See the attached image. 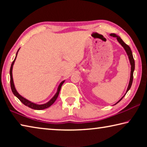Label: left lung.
<instances>
[{"mask_svg":"<svg viewBox=\"0 0 147 147\" xmlns=\"http://www.w3.org/2000/svg\"><path fill=\"white\" fill-rule=\"evenodd\" d=\"M111 36H113L114 38H117V40L118 41V42L121 45V46L123 47L124 49L125 50L126 54H127V55L128 56V59H129V61H130V65H131V71H130V81H129V84H128V88H127V90L126 91V93L128 91V90H130V89L131 86V84H132V82H133V74H134V69H135V61H134V59L133 58V54L132 53H131V49L130 48V47L128 45H127L122 40V39L119 37L117 35L115 34H110ZM125 94L122 97L120 100H119L117 102L116 104H117L118 102H119L124 97V96H125Z\"/></svg>","mask_w":147,"mask_h":147,"instance_id":"left-lung-1","label":"left lung"}]
</instances>
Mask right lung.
Returning <instances> with one entry per match:
<instances>
[{"mask_svg": "<svg viewBox=\"0 0 147 147\" xmlns=\"http://www.w3.org/2000/svg\"><path fill=\"white\" fill-rule=\"evenodd\" d=\"M19 49L18 51H17V53H16V58H15L13 61L12 62V63L11 65V67H10V71H9V75H10V85H11V91L13 92V93L15 96H16V97L19 99V100L24 105L29 107V108H30L32 109H36V110H41V109H46V108H49L50 106H51L52 104H53V103L54 102L56 101V100L58 98V94L59 93V91H60L61 88V86L63 85V84L64 83L65 80L62 81L59 84V86L58 87V88H57V91L56 93H55V94L53 96V98H52L51 100H49L47 102L45 103V104H36V103H34V102H32L30 101L28 99L25 98L24 97H23V96H21V94H20L16 90V87H15L14 85V82H13V74H12V70H13V66L14 65L15 63V61H16V58H17V53H18V52L19 51Z\"/></svg>", "mask_w": 147, "mask_h": 147, "instance_id": "obj_1", "label": "right lung"}]
</instances>
